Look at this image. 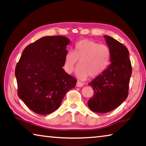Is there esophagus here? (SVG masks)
<instances>
[{
	"label": "esophagus",
	"mask_w": 146,
	"mask_h": 146,
	"mask_svg": "<svg viewBox=\"0 0 146 146\" xmlns=\"http://www.w3.org/2000/svg\"><path fill=\"white\" fill-rule=\"evenodd\" d=\"M76 86H77L78 87H82V86H83V83L78 81L77 83H76Z\"/></svg>",
	"instance_id": "obj_1"
}]
</instances>
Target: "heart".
<instances>
[{
  "label": "heart",
  "instance_id": "b5f03b06",
  "mask_svg": "<svg viewBox=\"0 0 146 146\" xmlns=\"http://www.w3.org/2000/svg\"><path fill=\"white\" fill-rule=\"evenodd\" d=\"M111 52L108 46L94 41L83 39L76 42L72 52L68 51L65 56L64 68L69 74L76 70V76L85 80L89 76L96 78L106 70L110 60Z\"/></svg>",
  "mask_w": 146,
  "mask_h": 146
}]
</instances>
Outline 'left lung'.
Returning a JSON list of instances; mask_svg holds the SVG:
<instances>
[{
    "instance_id": "1",
    "label": "left lung",
    "mask_w": 146,
    "mask_h": 146,
    "mask_svg": "<svg viewBox=\"0 0 146 146\" xmlns=\"http://www.w3.org/2000/svg\"><path fill=\"white\" fill-rule=\"evenodd\" d=\"M110 49V65L101 75L88 85L92 87L94 96L88 106L96 113H107L123 103L128 95L132 68L126 47L113 38L104 35Z\"/></svg>"
}]
</instances>
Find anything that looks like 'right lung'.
I'll return each mask as SVG.
<instances>
[{"label": "right lung", "instance_id": "right-lung-1", "mask_svg": "<svg viewBox=\"0 0 146 146\" xmlns=\"http://www.w3.org/2000/svg\"><path fill=\"white\" fill-rule=\"evenodd\" d=\"M70 43L63 36H45L23 51L15 68L18 96L35 113L56 111L66 92L75 87L77 81L63 68Z\"/></svg>", "mask_w": 146, "mask_h": 146}]
</instances>
